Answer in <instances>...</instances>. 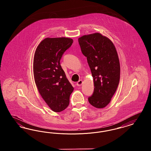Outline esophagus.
<instances>
[{"mask_svg": "<svg viewBox=\"0 0 151 151\" xmlns=\"http://www.w3.org/2000/svg\"><path fill=\"white\" fill-rule=\"evenodd\" d=\"M83 81L82 80H79V81L77 82L76 85H77L78 86H81V85L83 84Z\"/></svg>", "mask_w": 151, "mask_h": 151, "instance_id": "obj_1", "label": "esophagus"}]
</instances>
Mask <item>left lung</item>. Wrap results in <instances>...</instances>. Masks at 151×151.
<instances>
[{"instance_id":"1","label":"left lung","mask_w":151,"mask_h":151,"mask_svg":"<svg viewBox=\"0 0 151 151\" xmlns=\"http://www.w3.org/2000/svg\"><path fill=\"white\" fill-rule=\"evenodd\" d=\"M78 41L93 79V93L88 98L89 102L95 108H105L115 93L120 79V64L115 46L99 33L83 36Z\"/></svg>"}]
</instances>
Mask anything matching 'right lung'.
Segmentation results:
<instances>
[{
	"label": "right lung",
	"instance_id": "add662e5",
	"mask_svg": "<svg viewBox=\"0 0 151 151\" xmlns=\"http://www.w3.org/2000/svg\"><path fill=\"white\" fill-rule=\"evenodd\" d=\"M73 43L66 37L46 38L38 45L33 59L36 86L45 102L55 112L67 108L73 88L67 79L60 60Z\"/></svg>",
	"mask_w": 151,
	"mask_h": 151
}]
</instances>
